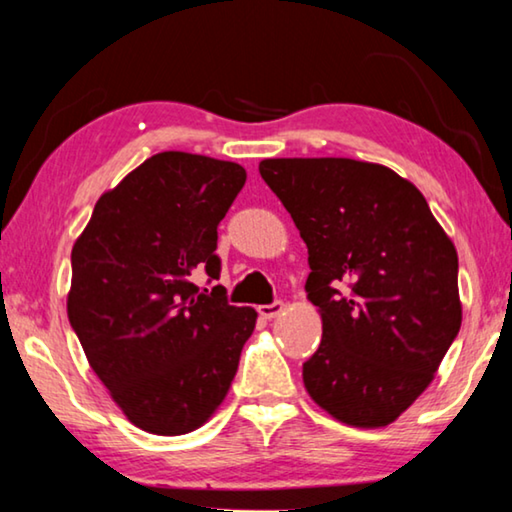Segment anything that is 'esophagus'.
Segmentation results:
<instances>
[{
  "label": "esophagus",
  "instance_id": "1",
  "mask_svg": "<svg viewBox=\"0 0 512 512\" xmlns=\"http://www.w3.org/2000/svg\"><path fill=\"white\" fill-rule=\"evenodd\" d=\"M282 310H285V303L282 301H273L269 305H259L257 308L259 317H264V319H276Z\"/></svg>",
  "mask_w": 512,
  "mask_h": 512
}]
</instances>
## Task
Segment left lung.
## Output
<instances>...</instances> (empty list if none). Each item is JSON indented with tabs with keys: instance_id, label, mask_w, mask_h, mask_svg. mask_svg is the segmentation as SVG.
Here are the masks:
<instances>
[{
	"instance_id": "8db88e82",
	"label": "left lung",
	"mask_w": 512,
	"mask_h": 512,
	"mask_svg": "<svg viewBox=\"0 0 512 512\" xmlns=\"http://www.w3.org/2000/svg\"><path fill=\"white\" fill-rule=\"evenodd\" d=\"M259 174L308 246L322 342L305 391L335 421L384 427L421 395L462 324L457 250L414 183L354 158H266Z\"/></svg>"
}]
</instances>
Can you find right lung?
Segmentation results:
<instances>
[{"label":"right lung","mask_w":512,"mask_h":512,"mask_svg":"<svg viewBox=\"0 0 512 512\" xmlns=\"http://www.w3.org/2000/svg\"><path fill=\"white\" fill-rule=\"evenodd\" d=\"M246 183L239 163L186 151L144 160L98 197L73 243L68 322L124 416L177 437L216 414L255 331L216 280L218 223Z\"/></svg>","instance_id":"add662e5"}]
</instances>
